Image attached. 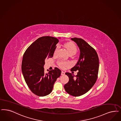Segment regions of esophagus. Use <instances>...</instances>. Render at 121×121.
I'll list each match as a JSON object with an SVG mask.
<instances>
[{"mask_svg":"<svg viewBox=\"0 0 121 121\" xmlns=\"http://www.w3.org/2000/svg\"><path fill=\"white\" fill-rule=\"evenodd\" d=\"M65 75V73H64V72L62 71V73H61V75L63 76V75Z\"/></svg>","mask_w":121,"mask_h":121,"instance_id":"obj_1","label":"esophagus"}]
</instances>
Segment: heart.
Masks as SVG:
<instances>
[{
	"mask_svg": "<svg viewBox=\"0 0 121 121\" xmlns=\"http://www.w3.org/2000/svg\"><path fill=\"white\" fill-rule=\"evenodd\" d=\"M64 47L67 49L68 52L70 54H71V53L75 54L78 51V48H77L76 45L73 42H68L67 43H65ZM58 46H57L56 47V48L54 50V54H55L56 53H57L58 50ZM58 64L61 68H64V67L68 65V63L63 62V61H60L58 62Z\"/></svg>",
	"mask_w": 121,
	"mask_h": 121,
	"instance_id": "b5f03b06",
	"label": "heart"
}]
</instances>
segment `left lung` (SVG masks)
Wrapping results in <instances>:
<instances>
[{"label":"left lung","instance_id":"left-lung-1","mask_svg":"<svg viewBox=\"0 0 121 121\" xmlns=\"http://www.w3.org/2000/svg\"><path fill=\"white\" fill-rule=\"evenodd\" d=\"M71 39L78 44L80 55L78 63L71 70L72 73H65L69 80L64 89L70 95L79 96L88 92L96 82L99 59L95 50L84 39L76 37ZM77 70L78 74L75 76L73 71Z\"/></svg>","mask_w":121,"mask_h":121}]
</instances>
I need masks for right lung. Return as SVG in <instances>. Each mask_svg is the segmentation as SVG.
<instances>
[{"label": "right lung", "mask_w": 121, "mask_h": 121, "mask_svg": "<svg viewBox=\"0 0 121 121\" xmlns=\"http://www.w3.org/2000/svg\"><path fill=\"white\" fill-rule=\"evenodd\" d=\"M58 39L43 36L37 39L25 52L22 71L25 81L30 90L36 95L44 96L52 91L53 85L61 71L58 68L45 73V60L52 58Z\"/></svg>", "instance_id": "add662e5"}]
</instances>
